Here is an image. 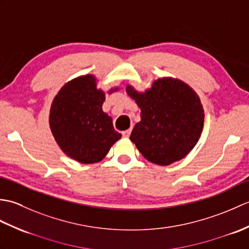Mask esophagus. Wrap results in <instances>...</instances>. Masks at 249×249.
Masks as SVG:
<instances>
[{
    "mask_svg": "<svg viewBox=\"0 0 249 249\" xmlns=\"http://www.w3.org/2000/svg\"><path fill=\"white\" fill-rule=\"evenodd\" d=\"M130 131H131V129H127V130L122 131V136L125 137V138H128L129 135H130Z\"/></svg>",
    "mask_w": 249,
    "mask_h": 249,
    "instance_id": "1",
    "label": "esophagus"
}]
</instances>
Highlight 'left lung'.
<instances>
[{
  "label": "left lung",
  "mask_w": 249,
  "mask_h": 249,
  "mask_svg": "<svg viewBox=\"0 0 249 249\" xmlns=\"http://www.w3.org/2000/svg\"><path fill=\"white\" fill-rule=\"evenodd\" d=\"M127 94L141 109L130 140L144 158L160 166L182 160L202 133L204 113L198 95L187 84L172 78L158 79L152 89Z\"/></svg>",
  "instance_id": "left-lung-1"
}]
</instances>
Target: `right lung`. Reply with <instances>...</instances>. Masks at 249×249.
<instances>
[{
	"instance_id": "add662e5",
	"label": "right lung",
	"mask_w": 249,
	"mask_h": 249,
	"mask_svg": "<svg viewBox=\"0 0 249 249\" xmlns=\"http://www.w3.org/2000/svg\"><path fill=\"white\" fill-rule=\"evenodd\" d=\"M105 93L96 89L92 75L66 83L50 110V128L67 156L82 163L98 162L122 135L103 111Z\"/></svg>"
}]
</instances>
